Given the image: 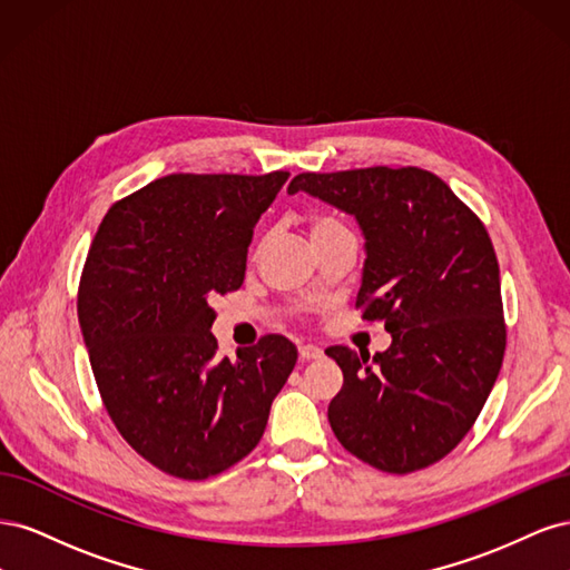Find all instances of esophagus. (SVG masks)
Segmentation results:
<instances>
[{
    "label": "esophagus",
    "instance_id": "esophagus-1",
    "mask_svg": "<svg viewBox=\"0 0 570 570\" xmlns=\"http://www.w3.org/2000/svg\"><path fill=\"white\" fill-rule=\"evenodd\" d=\"M299 356H302V361L321 358V356H323V350L316 347V344H302V347H299Z\"/></svg>",
    "mask_w": 570,
    "mask_h": 570
}]
</instances>
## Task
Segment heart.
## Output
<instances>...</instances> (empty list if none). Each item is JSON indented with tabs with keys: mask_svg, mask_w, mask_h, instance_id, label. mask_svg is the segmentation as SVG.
Wrapping results in <instances>:
<instances>
[{
	"mask_svg": "<svg viewBox=\"0 0 570 570\" xmlns=\"http://www.w3.org/2000/svg\"><path fill=\"white\" fill-rule=\"evenodd\" d=\"M333 228H340V223L333 220V218H314L312 226H308V235H316V233H325V230H333Z\"/></svg>",
	"mask_w": 570,
	"mask_h": 570,
	"instance_id": "1",
	"label": "heart"
}]
</instances>
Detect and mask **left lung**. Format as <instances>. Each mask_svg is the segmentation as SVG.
<instances>
[{
  "mask_svg": "<svg viewBox=\"0 0 570 570\" xmlns=\"http://www.w3.org/2000/svg\"><path fill=\"white\" fill-rule=\"evenodd\" d=\"M306 193L356 218L366 239L356 306L385 321V352L327 347L344 383L327 406L342 446L373 469L411 473L469 433L502 368L499 264L480 218L423 168L299 174Z\"/></svg>",
  "mask_w": 570,
  "mask_h": 570,
  "instance_id": "obj_1",
  "label": "left lung"
}]
</instances>
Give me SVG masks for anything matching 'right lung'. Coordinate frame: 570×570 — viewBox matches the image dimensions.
Masks as SVG:
<instances>
[{"label": "right lung", "instance_id": "right-lung-1", "mask_svg": "<svg viewBox=\"0 0 570 570\" xmlns=\"http://www.w3.org/2000/svg\"><path fill=\"white\" fill-rule=\"evenodd\" d=\"M289 174H174L116 202L92 239L78 321L114 425L164 473L204 480L262 440L297 347L218 356L212 299L245 281L254 226Z\"/></svg>", "mask_w": 570, "mask_h": 570}]
</instances>
